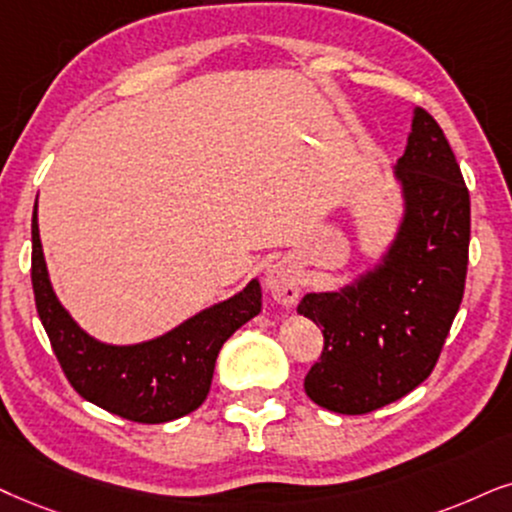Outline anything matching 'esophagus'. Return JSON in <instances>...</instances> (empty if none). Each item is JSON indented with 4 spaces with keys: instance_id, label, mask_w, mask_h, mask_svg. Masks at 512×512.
<instances>
[{
    "instance_id": "esophagus-1",
    "label": "esophagus",
    "mask_w": 512,
    "mask_h": 512,
    "mask_svg": "<svg viewBox=\"0 0 512 512\" xmlns=\"http://www.w3.org/2000/svg\"><path fill=\"white\" fill-rule=\"evenodd\" d=\"M267 288L276 302L295 304L297 297L302 293V281L295 264L288 260L271 264L267 271Z\"/></svg>"
}]
</instances>
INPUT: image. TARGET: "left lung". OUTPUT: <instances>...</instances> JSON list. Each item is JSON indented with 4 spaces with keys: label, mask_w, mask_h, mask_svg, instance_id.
Returning a JSON list of instances; mask_svg holds the SVG:
<instances>
[{
    "label": "left lung",
    "mask_w": 512,
    "mask_h": 512,
    "mask_svg": "<svg viewBox=\"0 0 512 512\" xmlns=\"http://www.w3.org/2000/svg\"><path fill=\"white\" fill-rule=\"evenodd\" d=\"M404 219L375 269L338 293H307L297 314L323 328L304 378L314 404L361 416L392 404L435 368L461 307L470 245V193L442 127L413 111L397 160Z\"/></svg>",
    "instance_id": "obj_1"
}]
</instances>
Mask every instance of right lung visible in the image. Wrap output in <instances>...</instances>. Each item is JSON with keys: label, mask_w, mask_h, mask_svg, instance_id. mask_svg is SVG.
Wrapping results in <instances>:
<instances>
[{"label": "right lung", "mask_w": 512, "mask_h": 512, "mask_svg": "<svg viewBox=\"0 0 512 512\" xmlns=\"http://www.w3.org/2000/svg\"><path fill=\"white\" fill-rule=\"evenodd\" d=\"M32 290L37 314L58 364L75 392L134 423H167L196 411L210 392L219 349L245 321L260 314V283L212 304L174 331L141 345H103L89 338L56 300L32 212Z\"/></svg>", "instance_id": "add662e5"}]
</instances>
